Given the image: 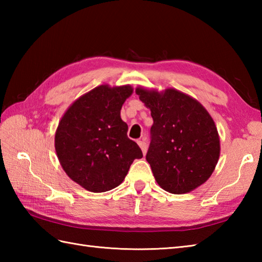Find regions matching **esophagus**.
<instances>
[{
	"label": "esophagus",
	"mask_w": 262,
	"mask_h": 262,
	"mask_svg": "<svg viewBox=\"0 0 262 262\" xmlns=\"http://www.w3.org/2000/svg\"><path fill=\"white\" fill-rule=\"evenodd\" d=\"M137 143H138V145H140V147L142 148V152H143V154L145 155L146 154V152H147V144H146V142L144 141V138L142 141H137Z\"/></svg>",
	"instance_id": "esophagus-1"
}]
</instances>
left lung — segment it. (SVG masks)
<instances>
[{"label": "left lung", "mask_w": 262, "mask_h": 262, "mask_svg": "<svg viewBox=\"0 0 262 262\" xmlns=\"http://www.w3.org/2000/svg\"><path fill=\"white\" fill-rule=\"evenodd\" d=\"M151 110L153 125L146 154L155 180L165 191L193 190L213 173L220 158V136L208 111L176 89L163 92L137 88Z\"/></svg>", "instance_id": "left-lung-1"}]
</instances>
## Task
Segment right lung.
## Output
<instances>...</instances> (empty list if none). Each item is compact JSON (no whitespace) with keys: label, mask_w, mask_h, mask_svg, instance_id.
Masks as SVG:
<instances>
[{"label":"right lung","mask_w":262,"mask_h":262,"mask_svg":"<svg viewBox=\"0 0 262 262\" xmlns=\"http://www.w3.org/2000/svg\"><path fill=\"white\" fill-rule=\"evenodd\" d=\"M130 85H100L72 103L55 134V149L72 180L91 192H104L124 181L142 149L127 137L120 118Z\"/></svg>","instance_id":"right-lung-1"}]
</instances>
